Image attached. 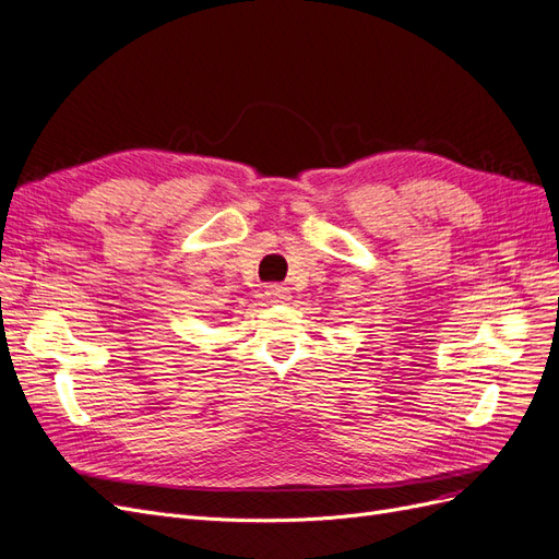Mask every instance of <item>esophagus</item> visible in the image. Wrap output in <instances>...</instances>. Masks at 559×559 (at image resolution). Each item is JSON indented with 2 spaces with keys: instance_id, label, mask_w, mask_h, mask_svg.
<instances>
[{
  "instance_id": "obj_1",
  "label": "esophagus",
  "mask_w": 559,
  "mask_h": 559,
  "mask_svg": "<svg viewBox=\"0 0 559 559\" xmlns=\"http://www.w3.org/2000/svg\"><path fill=\"white\" fill-rule=\"evenodd\" d=\"M265 296L270 298V302H284V300H289V289L282 284H270L265 289Z\"/></svg>"
}]
</instances>
